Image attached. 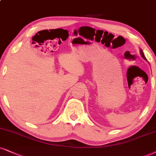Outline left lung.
<instances>
[{"mask_svg":"<svg viewBox=\"0 0 156 156\" xmlns=\"http://www.w3.org/2000/svg\"><path fill=\"white\" fill-rule=\"evenodd\" d=\"M140 55H141V56L143 57V59H145V61H147V59H146V58L145 57V55H144L143 51V50H142V49H140Z\"/></svg>","mask_w":156,"mask_h":156,"instance_id":"8db88e82","label":"left lung"}]
</instances>
